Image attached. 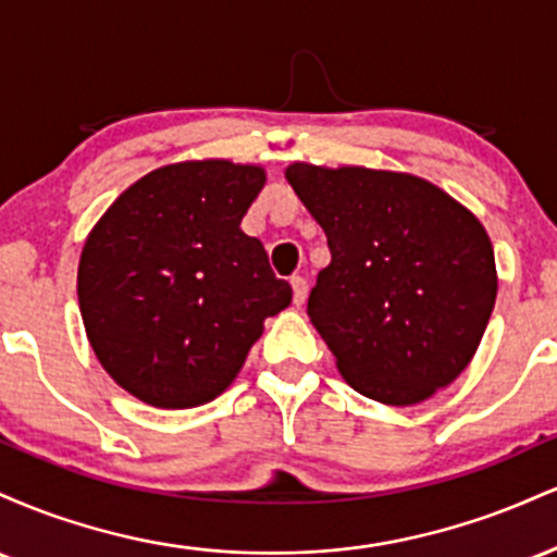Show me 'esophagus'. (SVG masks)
Listing matches in <instances>:
<instances>
[{"label":"esophagus","instance_id":"34e87169","mask_svg":"<svg viewBox=\"0 0 557 557\" xmlns=\"http://www.w3.org/2000/svg\"><path fill=\"white\" fill-rule=\"evenodd\" d=\"M290 285H293V304L300 306L306 300V293H309V285H306L304 277H290Z\"/></svg>","mask_w":557,"mask_h":557}]
</instances>
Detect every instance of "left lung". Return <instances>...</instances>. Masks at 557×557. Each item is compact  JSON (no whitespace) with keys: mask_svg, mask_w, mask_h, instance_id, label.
Wrapping results in <instances>:
<instances>
[{"mask_svg":"<svg viewBox=\"0 0 557 557\" xmlns=\"http://www.w3.org/2000/svg\"><path fill=\"white\" fill-rule=\"evenodd\" d=\"M285 177L327 235L309 319L343 380L385 406H417L450 385L497 296L495 251L474 212L411 172L293 162Z\"/></svg>","mask_w":557,"mask_h":557,"instance_id":"obj_1","label":"left lung"}]
</instances>
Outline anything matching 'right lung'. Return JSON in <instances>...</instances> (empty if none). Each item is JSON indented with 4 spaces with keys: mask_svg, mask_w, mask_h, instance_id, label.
Segmentation results:
<instances>
[{
    "mask_svg": "<svg viewBox=\"0 0 557 557\" xmlns=\"http://www.w3.org/2000/svg\"><path fill=\"white\" fill-rule=\"evenodd\" d=\"M259 164L185 159L138 177L99 216L78 261L83 327L104 372L154 408L233 385L264 319L290 304L264 246L240 230Z\"/></svg>",
    "mask_w": 557,
    "mask_h": 557,
    "instance_id": "obj_1",
    "label": "right lung"
}]
</instances>
